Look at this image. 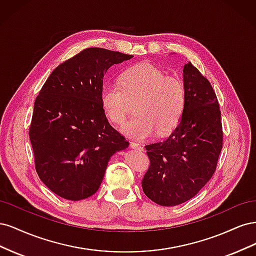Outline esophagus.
<instances>
[{"label":"esophagus","mask_w":256,"mask_h":256,"mask_svg":"<svg viewBox=\"0 0 256 256\" xmlns=\"http://www.w3.org/2000/svg\"><path fill=\"white\" fill-rule=\"evenodd\" d=\"M130 146L132 147V148L138 150H144V147H143L141 144L136 143V142H130Z\"/></svg>","instance_id":"obj_1"}]
</instances>
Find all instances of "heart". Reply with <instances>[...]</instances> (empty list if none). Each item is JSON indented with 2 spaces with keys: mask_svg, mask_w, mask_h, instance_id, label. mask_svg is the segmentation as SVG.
<instances>
[{
  "mask_svg": "<svg viewBox=\"0 0 256 256\" xmlns=\"http://www.w3.org/2000/svg\"><path fill=\"white\" fill-rule=\"evenodd\" d=\"M136 118L122 128L136 140H146L158 132L170 134L180 122L187 102L184 82L166 76L150 63L130 66L118 76V83L106 82L100 90V106L106 118L116 126L126 122L129 102H134Z\"/></svg>",
  "mask_w": 256,
  "mask_h": 256,
  "instance_id": "b5f03b06",
  "label": "heart"
}]
</instances>
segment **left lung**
Returning <instances> with one entry per match:
<instances>
[{"mask_svg": "<svg viewBox=\"0 0 256 256\" xmlns=\"http://www.w3.org/2000/svg\"><path fill=\"white\" fill-rule=\"evenodd\" d=\"M187 102L180 125L162 142L145 146L150 168L145 196L161 206L187 202L212 177L223 145L221 111L210 82L190 62L184 66Z\"/></svg>", "mask_w": 256, "mask_h": 256, "instance_id": "left-lung-1", "label": "left lung"}]
</instances>
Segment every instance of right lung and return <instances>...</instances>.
<instances>
[{"label":"right lung","instance_id":"right-lung-1","mask_svg":"<svg viewBox=\"0 0 256 256\" xmlns=\"http://www.w3.org/2000/svg\"><path fill=\"white\" fill-rule=\"evenodd\" d=\"M132 56L84 49L60 64L35 99L28 136L36 172L58 196L80 200L99 189L112 154L129 142L100 106L104 76Z\"/></svg>","mask_w":256,"mask_h":256}]
</instances>
